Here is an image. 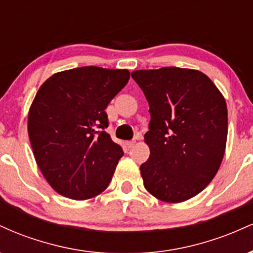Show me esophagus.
I'll list each match as a JSON object with an SVG mask.
<instances>
[{
	"instance_id": "1",
	"label": "esophagus",
	"mask_w": 253,
	"mask_h": 253,
	"mask_svg": "<svg viewBox=\"0 0 253 253\" xmlns=\"http://www.w3.org/2000/svg\"><path fill=\"white\" fill-rule=\"evenodd\" d=\"M126 145H127V147H128V149H130V147H133V146H134V145H135V140H130V141H127Z\"/></svg>"
}]
</instances>
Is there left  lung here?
Wrapping results in <instances>:
<instances>
[{
    "label": "left lung",
    "instance_id": "1",
    "mask_svg": "<svg viewBox=\"0 0 253 253\" xmlns=\"http://www.w3.org/2000/svg\"><path fill=\"white\" fill-rule=\"evenodd\" d=\"M132 77L150 104L144 135L150 157L140 167L145 188L161 201H187L221 165L228 130L225 97L207 75L193 69L136 70Z\"/></svg>",
    "mask_w": 253,
    "mask_h": 253
}]
</instances>
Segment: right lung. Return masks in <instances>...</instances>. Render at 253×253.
I'll return each mask as SVG.
<instances>
[{
  "instance_id": "1",
  "label": "right lung",
  "mask_w": 253,
  "mask_h": 253,
  "mask_svg": "<svg viewBox=\"0 0 253 253\" xmlns=\"http://www.w3.org/2000/svg\"><path fill=\"white\" fill-rule=\"evenodd\" d=\"M129 80L125 69L82 66L42 84L28 112L37 165L60 195L88 200L108 187L124 155L104 130V109Z\"/></svg>"
}]
</instances>
